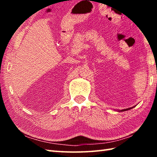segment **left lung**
I'll use <instances>...</instances> for the list:
<instances>
[{"instance_id": "obj_1", "label": "left lung", "mask_w": 157, "mask_h": 157, "mask_svg": "<svg viewBox=\"0 0 157 157\" xmlns=\"http://www.w3.org/2000/svg\"><path fill=\"white\" fill-rule=\"evenodd\" d=\"M134 107H135V106H134ZM134 107H130V108H128V109H124L121 110V111H127V110H129V109H132V108H134Z\"/></svg>"}]
</instances>
